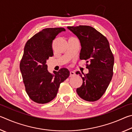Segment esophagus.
Returning <instances> with one entry per match:
<instances>
[{"instance_id":"obj_1","label":"esophagus","mask_w":132,"mask_h":132,"mask_svg":"<svg viewBox=\"0 0 132 132\" xmlns=\"http://www.w3.org/2000/svg\"><path fill=\"white\" fill-rule=\"evenodd\" d=\"M75 75H76V73H75V72H74V71H70V77H73V76H75Z\"/></svg>"}]
</instances>
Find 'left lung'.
<instances>
[{"label": "left lung", "mask_w": 132, "mask_h": 132, "mask_svg": "<svg viewBox=\"0 0 132 132\" xmlns=\"http://www.w3.org/2000/svg\"><path fill=\"white\" fill-rule=\"evenodd\" d=\"M80 40L81 49L80 59L86 60L87 74L77 71L82 84L77 88L80 98L87 101H95L105 92L113 76L114 57L106 38L88 26L68 27Z\"/></svg>", "instance_id": "obj_1"}]
</instances>
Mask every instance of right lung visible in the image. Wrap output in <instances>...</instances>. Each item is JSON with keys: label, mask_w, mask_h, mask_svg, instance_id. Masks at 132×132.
Masks as SVG:
<instances>
[{"label": "right lung", "mask_w": 132, "mask_h": 132, "mask_svg": "<svg viewBox=\"0 0 132 132\" xmlns=\"http://www.w3.org/2000/svg\"><path fill=\"white\" fill-rule=\"evenodd\" d=\"M63 28L43 29L27 42L20 69L26 91L30 99L37 103L46 104L54 99L61 82L69 75L68 69L62 68L51 74L46 64L53 55L52 41Z\"/></svg>", "instance_id": "obj_1"}]
</instances>
